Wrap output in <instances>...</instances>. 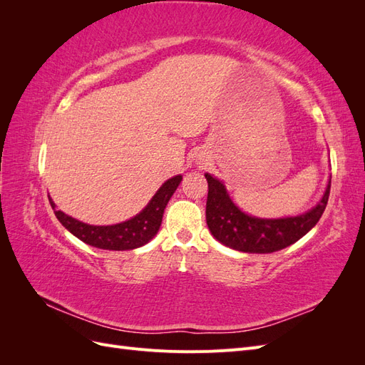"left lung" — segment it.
<instances>
[{"instance_id": "8db88e82", "label": "left lung", "mask_w": 365, "mask_h": 365, "mask_svg": "<svg viewBox=\"0 0 365 365\" xmlns=\"http://www.w3.org/2000/svg\"><path fill=\"white\" fill-rule=\"evenodd\" d=\"M205 178L208 182L205 217L210 231L220 244L244 252H274L295 244L323 216L330 193L329 182L323 200L304 215L283 219H259L242 213L230 200L222 182L208 173Z\"/></svg>"}]
</instances>
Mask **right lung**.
<instances>
[{"label":"right lung","mask_w":365,"mask_h":365,"mask_svg":"<svg viewBox=\"0 0 365 365\" xmlns=\"http://www.w3.org/2000/svg\"><path fill=\"white\" fill-rule=\"evenodd\" d=\"M181 180V175L168 180L160 187V190L152 197L148 207L141 213L126 220V222L108 227L88 225L81 222V220H76L71 216L62 213L61 210L54 208L56 205H54L50 197L48 200L59 222L77 239H81L85 244L96 248L125 251L143 247L157 235L163 220L164 208L175 193L176 187L180 185Z\"/></svg>","instance_id":"right-lung-1"}]
</instances>
